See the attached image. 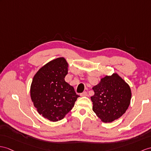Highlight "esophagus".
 <instances>
[{
    "label": "esophagus",
    "mask_w": 151,
    "mask_h": 151,
    "mask_svg": "<svg viewBox=\"0 0 151 151\" xmlns=\"http://www.w3.org/2000/svg\"><path fill=\"white\" fill-rule=\"evenodd\" d=\"M80 95L81 97H86V96H88V93L86 92V91H84V92L81 93Z\"/></svg>",
    "instance_id": "34e87169"
}]
</instances>
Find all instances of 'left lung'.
Wrapping results in <instances>:
<instances>
[{
	"label": "left lung",
	"mask_w": 151,
	"mask_h": 151,
	"mask_svg": "<svg viewBox=\"0 0 151 151\" xmlns=\"http://www.w3.org/2000/svg\"><path fill=\"white\" fill-rule=\"evenodd\" d=\"M93 111L104 122H111L125 113L130 104L129 86L117 73L106 76L93 87Z\"/></svg>",
	"instance_id": "left-lung-1"
}]
</instances>
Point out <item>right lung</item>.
<instances>
[{
    "mask_svg": "<svg viewBox=\"0 0 151 151\" xmlns=\"http://www.w3.org/2000/svg\"><path fill=\"white\" fill-rule=\"evenodd\" d=\"M67 73V61L59 58L44 65L32 79L31 100L40 115L52 122L63 119L79 97L65 82Z\"/></svg>",
    "mask_w": 151,
    "mask_h": 151,
    "instance_id": "obj_1",
    "label": "right lung"
}]
</instances>
